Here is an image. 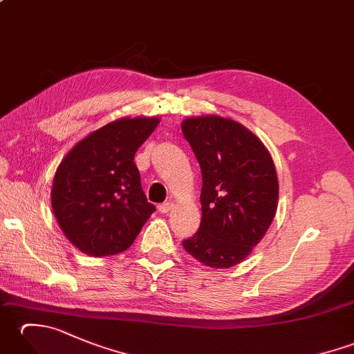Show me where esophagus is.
Instances as JSON below:
<instances>
[{"instance_id":"34e87169","label":"esophagus","mask_w":354,"mask_h":354,"mask_svg":"<svg viewBox=\"0 0 354 354\" xmlns=\"http://www.w3.org/2000/svg\"><path fill=\"white\" fill-rule=\"evenodd\" d=\"M171 208H173V202H164V204H161L160 207H158V209H160V213H162V214H167Z\"/></svg>"}]
</instances>
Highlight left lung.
<instances>
[{"instance_id": "1", "label": "left lung", "mask_w": 354, "mask_h": 354, "mask_svg": "<svg viewBox=\"0 0 354 354\" xmlns=\"http://www.w3.org/2000/svg\"><path fill=\"white\" fill-rule=\"evenodd\" d=\"M181 129L202 171L199 231L183 242L202 265L242 263L265 237L278 207V176L269 150L236 120L199 115Z\"/></svg>"}]
</instances>
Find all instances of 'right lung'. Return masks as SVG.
I'll list each match as a JSON object with an SVG mask.
<instances>
[{"instance_id": "add662e5", "label": "right lung", "mask_w": 354, "mask_h": 354, "mask_svg": "<svg viewBox=\"0 0 354 354\" xmlns=\"http://www.w3.org/2000/svg\"><path fill=\"white\" fill-rule=\"evenodd\" d=\"M160 117H122L80 140L55 173L51 208L64 236L93 257L126 251L155 212L133 162Z\"/></svg>"}]
</instances>
